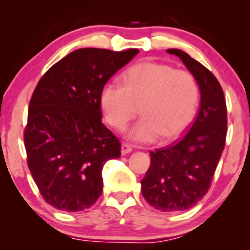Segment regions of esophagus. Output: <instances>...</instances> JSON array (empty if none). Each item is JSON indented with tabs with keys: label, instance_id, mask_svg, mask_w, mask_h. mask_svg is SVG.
I'll return each instance as SVG.
<instances>
[{
	"label": "esophagus",
	"instance_id": "obj_1",
	"mask_svg": "<svg viewBox=\"0 0 250 250\" xmlns=\"http://www.w3.org/2000/svg\"><path fill=\"white\" fill-rule=\"evenodd\" d=\"M131 150H133V147H131L130 145H128V143H122V146H121V154L122 155H127L130 153Z\"/></svg>",
	"mask_w": 250,
	"mask_h": 250
}]
</instances>
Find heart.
<instances>
[{"instance_id": "heart-1", "label": "heart", "mask_w": 250, "mask_h": 250, "mask_svg": "<svg viewBox=\"0 0 250 250\" xmlns=\"http://www.w3.org/2000/svg\"><path fill=\"white\" fill-rule=\"evenodd\" d=\"M199 101L196 79L160 62L135 65L123 76V85L108 81L100 93L103 117L116 130L125 128L140 105L142 116L129 129L128 137L141 143L182 134L196 115Z\"/></svg>"}]
</instances>
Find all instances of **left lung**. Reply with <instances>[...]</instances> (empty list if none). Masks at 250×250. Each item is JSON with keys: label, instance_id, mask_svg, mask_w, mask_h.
<instances>
[{"label": "left lung", "instance_id": "left-lung-1", "mask_svg": "<svg viewBox=\"0 0 250 250\" xmlns=\"http://www.w3.org/2000/svg\"><path fill=\"white\" fill-rule=\"evenodd\" d=\"M193 74L201 93L196 119L181 139L150 151V167L141 181L146 201L166 213L187 210L210 188L226 145L227 105L223 90L211 71L187 53L168 49Z\"/></svg>", "mask_w": 250, "mask_h": 250}]
</instances>
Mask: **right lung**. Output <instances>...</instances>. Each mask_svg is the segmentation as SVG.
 I'll use <instances>...</instances> for the list:
<instances>
[{"mask_svg": "<svg viewBox=\"0 0 250 250\" xmlns=\"http://www.w3.org/2000/svg\"><path fill=\"white\" fill-rule=\"evenodd\" d=\"M139 51L81 48L56 62L37 83L24 147L31 176L54 208L84 210L102 194V168L121 156V143L102 123L100 93Z\"/></svg>", "mask_w": 250, "mask_h": 250, "instance_id": "1", "label": "right lung"}]
</instances>
